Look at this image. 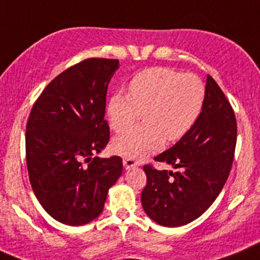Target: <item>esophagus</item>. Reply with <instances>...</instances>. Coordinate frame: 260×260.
Returning <instances> with one entry per match:
<instances>
[{"label": "esophagus", "mask_w": 260, "mask_h": 260, "mask_svg": "<svg viewBox=\"0 0 260 260\" xmlns=\"http://www.w3.org/2000/svg\"><path fill=\"white\" fill-rule=\"evenodd\" d=\"M122 163H123V167H125L126 170L134 169V167H137V166H138V163L135 162L134 159H132V158H125Z\"/></svg>", "instance_id": "obj_1"}]
</instances>
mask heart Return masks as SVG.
Wrapping results in <instances>:
<instances>
[{
  "label": "heart",
  "mask_w": 260,
  "mask_h": 260,
  "mask_svg": "<svg viewBox=\"0 0 260 260\" xmlns=\"http://www.w3.org/2000/svg\"><path fill=\"white\" fill-rule=\"evenodd\" d=\"M206 102V85L194 74L170 68H149L128 81V94L115 93L107 103L112 130L120 133L134 125L144 111V125L115 138L113 150L140 159L162 148L165 139L184 138L199 120Z\"/></svg>",
  "instance_id": "heart-1"
}]
</instances>
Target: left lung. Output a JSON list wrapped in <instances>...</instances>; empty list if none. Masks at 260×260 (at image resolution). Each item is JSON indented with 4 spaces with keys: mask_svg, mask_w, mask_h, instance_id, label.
Instances as JSON below:
<instances>
[{
    "mask_svg": "<svg viewBox=\"0 0 260 260\" xmlns=\"http://www.w3.org/2000/svg\"><path fill=\"white\" fill-rule=\"evenodd\" d=\"M237 126L234 110L222 89L207 76L206 102L194 127L154 160L176 172L145 165L147 185L142 204L149 218L179 227L202 216L223 189L231 171Z\"/></svg>",
    "mask_w": 260,
    "mask_h": 260,
    "instance_id": "1",
    "label": "left lung"
}]
</instances>
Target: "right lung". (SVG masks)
<instances>
[{
	"instance_id": "obj_1",
	"label": "right lung",
	"mask_w": 260,
	"mask_h": 260,
	"mask_svg": "<svg viewBox=\"0 0 260 260\" xmlns=\"http://www.w3.org/2000/svg\"><path fill=\"white\" fill-rule=\"evenodd\" d=\"M117 69L112 58H86L66 69L44 88L29 115V180L44 211L61 223L81 226L97 218L122 172L118 155L91 158L110 140L106 95Z\"/></svg>"
}]
</instances>
